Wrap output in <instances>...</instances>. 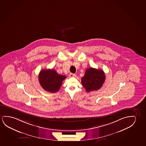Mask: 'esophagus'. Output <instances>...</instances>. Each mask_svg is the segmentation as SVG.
<instances>
[{
    "label": "esophagus",
    "mask_w": 146,
    "mask_h": 146,
    "mask_svg": "<svg viewBox=\"0 0 146 146\" xmlns=\"http://www.w3.org/2000/svg\"><path fill=\"white\" fill-rule=\"evenodd\" d=\"M69 76L70 77H75V76H76V74H72V73H70V74H69Z\"/></svg>",
    "instance_id": "esophagus-1"
}]
</instances>
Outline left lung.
I'll list each match as a JSON object with an SVG mask.
<instances>
[{"label":"left lung","instance_id":"1","mask_svg":"<svg viewBox=\"0 0 146 146\" xmlns=\"http://www.w3.org/2000/svg\"><path fill=\"white\" fill-rule=\"evenodd\" d=\"M105 75L102 70L91 68L86 70L82 78V84L87 92L100 89L105 80Z\"/></svg>","mask_w":146,"mask_h":146}]
</instances>
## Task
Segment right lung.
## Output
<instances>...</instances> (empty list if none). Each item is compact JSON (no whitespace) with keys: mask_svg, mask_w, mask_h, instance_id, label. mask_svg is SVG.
Returning <instances> with one entry per match:
<instances>
[{"mask_svg":"<svg viewBox=\"0 0 146 146\" xmlns=\"http://www.w3.org/2000/svg\"><path fill=\"white\" fill-rule=\"evenodd\" d=\"M65 76L58 74L54 70H42L39 74V81L42 87L46 91L55 93L61 87Z\"/></svg>","mask_w":146,"mask_h":146,"instance_id":"1","label":"right lung"}]
</instances>
